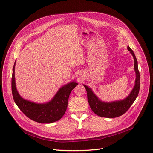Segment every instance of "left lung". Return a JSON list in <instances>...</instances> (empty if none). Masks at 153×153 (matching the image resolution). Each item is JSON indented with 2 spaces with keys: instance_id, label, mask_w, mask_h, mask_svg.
I'll return each instance as SVG.
<instances>
[{
  "instance_id": "8db88e82",
  "label": "left lung",
  "mask_w": 153,
  "mask_h": 153,
  "mask_svg": "<svg viewBox=\"0 0 153 153\" xmlns=\"http://www.w3.org/2000/svg\"><path fill=\"white\" fill-rule=\"evenodd\" d=\"M127 48L130 52L134 59V62H135L134 69H135L136 73V79L135 86H134L133 90L131 91L130 94L126 98L110 103L103 102L93 93V92L89 87L84 85L87 91V100L91 110L93 111L94 114L100 117L114 118L121 116V115L127 112V110L131 106L138 96L140 90V73L138 68L137 60L135 53H133V51L130 48V47L128 46Z\"/></svg>"
}]
</instances>
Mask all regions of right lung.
<instances>
[{"mask_svg":"<svg viewBox=\"0 0 153 153\" xmlns=\"http://www.w3.org/2000/svg\"><path fill=\"white\" fill-rule=\"evenodd\" d=\"M15 66L13 68L11 89L14 101L27 117L39 123H52L57 121L65 114L69 94L78 84L72 82L62 86L53 98L48 103L38 104L23 99L16 90L15 79Z\"/></svg>","mask_w":153,"mask_h":153,"instance_id":"add662e5","label":"right lung"}]
</instances>
